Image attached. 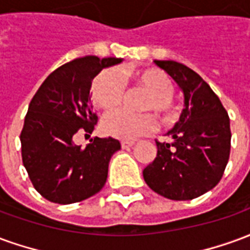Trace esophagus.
Listing matches in <instances>:
<instances>
[{"mask_svg": "<svg viewBox=\"0 0 250 250\" xmlns=\"http://www.w3.org/2000/svg\"><path fill=\"white\" fill-rule=\"evenodd\" d=\"M134 145H135V142H127V141L120 142V146H122V148H128V147H132Z\"/></svg>", "mask_w": 250, "mask_h": 250, "instance_id": "34e87169", "label": "esophagus"}]
</instances>
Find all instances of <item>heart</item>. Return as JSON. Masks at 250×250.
<instances>
[{"label":"heart","mask_w":250,"mask_h":250,"mask_svg":"<svg viewBox=\"0 0 250 250\" xmlns=\"http://www.w3.org/2000/svg\"><path fill=\"white\" fill-rule=\"evenodd\" d=\"M136 84L148 91L143 99L142 109H155L163 122L173 120L175 104L173 100L174 83L161 69L147 68L135 72ZM125 84L118 69L107 68L93 79L91 95L92 100L103 109H111L120 104L125 96ZM157 127V119L150 112L134 114L125 109H115L104 115L102 128L107 135L122 141H134L147 135Z\"/></svg>","instance_id":"1"}]
</instances>
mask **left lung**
<instances>
[{"label": "left lung", "instance_id": "1", "mask_svg": "<svg viewBox=\"0 0 250 250\" xmlns=\"http://www.w3.org/2000/svg\"><path fill=\"white\" fill-rule=\"evenodd\" d=\"M185 96V108L167 135L157 141V158L143 170L148 188L174 201L197 198L218 184L230 154V120L209 84L188 66L155 60Z\"/></svg>", "mask_w": 250, "mask_h": 250}]
</instances>
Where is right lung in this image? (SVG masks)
Listing matches in <instances>:
<instances>
[{
  "mask_svg": "<svg viewBox=\"0 0 250 250\" xmlns=\"http://www.w3.org/2000/svg\"><path fill=\"white\" fill-rule=\"evenodd\" d=\"M122 59L84 56L59 66L32 99L20 135L22 163L39 193L55 204H75L99 193L111 157L120 148L114 138H95L82 148L79 132L91 134L98 122L89 89L93 77Z\"/></svg>",
  "mask_w": 250,
  "mask_h": 250,
  "instance_id": "obj_1",
  "label": "right lung"
}]
</instances>
